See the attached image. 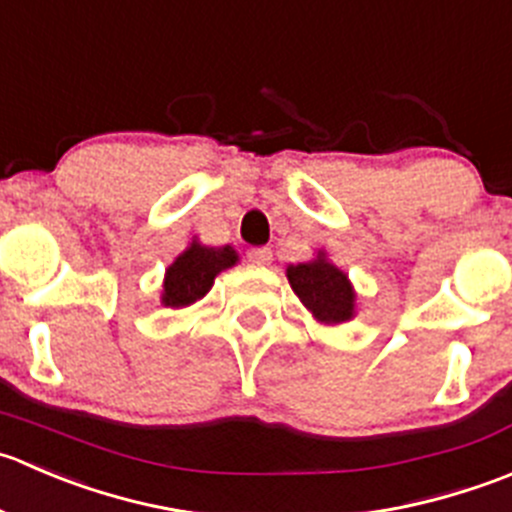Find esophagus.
<instances>
[{
	"mask_svg": "<svg viewBox=\"0 0 512 512\" xmlns=\"http://www.w3.org/2000/svg\"><path fill=\"white\" fill-rule=\"evenodd\" d=\"M249 261L256 263V266H271L273 251L271 249H251L249 251Z\"/></svg>",
	"mask_w": 512,
	"mask_h": 512,
	"instance_id": "obj_1",
	"label": "esophagus"
}]
</instances>
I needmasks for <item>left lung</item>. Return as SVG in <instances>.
Wrapping results in <instances>:
<instances>
[{
    "instance_id": "8db88e82",
    "label": "left lung",
    "mask_w": 512,
    "mask_h": 512,
    "mask_svg": "<svg viewBox=\"0 0 512 512\" xmlns=\"http://www.w3.org/2000/svg\"><path fill=\"white\" fill-rule=\"evenodd\" d=\"M286 278L298 301L321 326H341L356 316V288L348 273L338 268L323 249H318L311 261L288 263Z\"/></svg>"
}]
</instances>
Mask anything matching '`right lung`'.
Masks as SVG:
<instances>
[{
  "instance_id": "obj_1",
  "label": "right lung",
  "mask_w": 512,
  "mask_h": 512,
  "mask_svg": "<svg viewBox=\"0 0 512 512\" xmlns=\"http://www.w3.org/2000/svg\"><path fill=\"white\" fill-rule=\"evenodd\" d=\"M239 263L234 246H206L191 239L189 246L169 263L161 283V306L186 308L204 298L216 276Z\"/></svg>"
}]
</instances>
